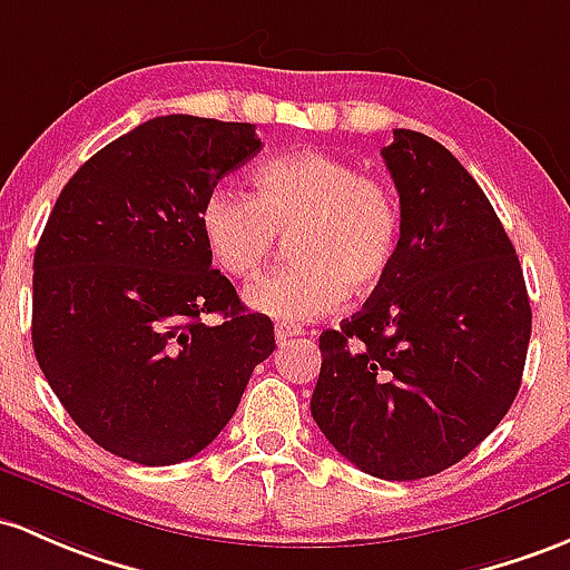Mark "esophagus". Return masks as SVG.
I'll use <instances>...</instances> for the list:
<instances>
[{
	"label": "esophagus",
	"mask_w": 570,
	"mask_h": 570,
	"mask_svg": "<svg viewBox=\"0 0 570 570\" xmlns=\"http://www.w3.org/2000/svg\"><path fill=\"white\" fill-rule=\"evenodd\" d=\"M302 334H304V328L296 326V323H277V326H274V336H277L279 345L287 340H293V336H302Z\"/></svg>",
	"instance_id": "34e87169"
}]
</instances>
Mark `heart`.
Here are the masks:
<instances>
[{
  "instance_id": "1",
  "label": "heart",
  "mask_w": 570,
  "mask_h": 570,
  "mask_svg": "<svg viewBox=\"0 0 570 570\" xmlns=\"http://www.w3.org/2000/svg\"><path fill=\"white\" fill-rule=\"evenodd\" d=\"M255 195L219 187L198 212L212 261L228 277L253 279L291 238L296 263L247 291V304L279 321L332 312L345 291L370 296L400 253L402 212L394 189L328 151L302 149L263 163Z\"/></svg>"
}]
</instances>
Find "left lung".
<instances>
[{"label":"left lung","instance_id":"obj_1","mask_svg":"<svg viewBox=\"0 0 570 570\" xmlns=\"http://www.w3.org/2000/svg\"><path fill=\"white\" fill-rule=\"evenodd\" d=\"M400 193V253L356 315L321 334L312 419L364 473L451 468L517 400L532 312L517 249L473 176L424 132L381 151Z\"/></svg>","mask_w":570,"mask_h":570}]
</instances>
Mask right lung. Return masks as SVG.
Returning <instances> with one entry per match:
<instances>
[{"label":"right lung","mask_w":570,"mask_h":570,"mask_svg":"<svg viewBox=\"0 0 570 570\" xmlns=\"http://www.w3.org/2000/svg\"><path fill=\"white\" fill-rule=\"evenodd\" d=\"M258 151L247 121L157 116L59 193L35 249V356L116 456L163 468L204 451L277 347L272 321L212 268L198 225L206 195Z\"/></svg>","instance_id":"obj_1"}]
</instances>
